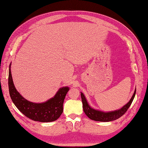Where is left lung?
Returning <instances> with one entry per match:
<instances>
[{"instance_id": "obj_1", "label": "left lung", "mask_w": 148, "mask_h": 148, "mask_svg": "<svg viewBox=\"0 0 148 148\" xmlns=\"http://www.w3.org/2000/svg\"><path fill=\"white\" fill-rule=\"evenodd\" d=\"M135 94H136V89L134 92V94L132 95V98L130 100L129 102L126 105H125L123 107H122L121 109L116 110L114 112H103L101 111H99V110H96L92 109V108L90 107L89 105L87 103V102L86 99L84 95L81 92V97H82V101L83 103V109L86 114V116L89 117V119L94 121H103V122H108L114 121V120L119 119L123 115L125 114V112L127 111L129 108L132 104V101L134 98Z\"/></svg>"}]
</instances>
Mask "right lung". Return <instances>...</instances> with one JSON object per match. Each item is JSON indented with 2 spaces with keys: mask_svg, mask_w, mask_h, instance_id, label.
I'll return each mask as SVG.
<instances>
[{
  "mask_svg": "<svg viewBox=\"0 0 148 148\" xmlns=\"http://www.w3.org/2000/svg\"><path fill=\"white\" fill-rule=\"evenodd\" d=\"M10 66H9L8 87L11 99L15 106L22 114L35 121L51 122L56 121L63 111V102L69 88H60L54 97L43 103H34L24 99L14 86L12 80Z\"/></svg>",
  "mask_w": 148,
  "mask_h": 148,
  "instance_id": "add662e5",
  "label": "right lung"
}]
</instances>
